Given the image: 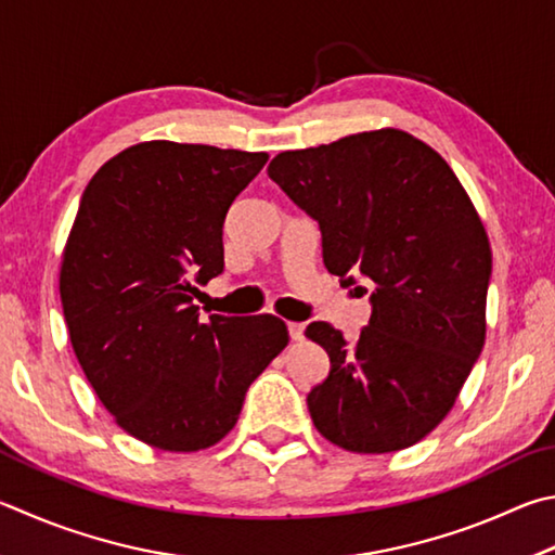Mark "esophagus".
<instances>
[{
	"mask_svg": "<svg viewBox=\"0 0 555 555\" xmlns=\"http://www.w3.org/2000/svg\"><path fill=\"white\" fill-rule=\"evenodd\" d=\"M304 330H306L304 322H288V335H291V339H294V341L304 339Z\"/></svg>",
	"mask_w": 555,
	"mask_h": 555,
	"instance_id": "34e87169",
	"label": "esophagus"
}]
</instances>
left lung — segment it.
Masks as SVG:
<instances>
[{
	"mask_svg": "<svg viewBox=\"0 0 555 555\" xmlns=\"http://www.w3.org/2000/svg\"><path fill=\"white\" fill-rule=\"evenodd\" d=\"M267 175L318 220L330 274L376 284L354 345L330 322L306 327L330 357L308 392L312 425L354 453L417 444L486 345L492 251L470 196L437 150L400 128L286 150Z\"/></svg>",
	"mask_w": 555,
	"mask_h": 555,
	"instance_id": "1",
	"label": "left lung"
}]
</instances>
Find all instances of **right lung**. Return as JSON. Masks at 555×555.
Returning a JSON list of instances; mask_svg holds the SVG:
<instances>
[{
    "instance_id": "add662e5",
    "label": "right lung",
    "mask_w": 555,
    "mask_h": 555,
    "mask_svg": "<svg viewBox=\"0 0 555 555\" xmlns=\"http://www.w3.org/2000/svg\"><path fill=\"white\" fill-rule=\"evenodd\" d=\"M267 153L145 140L99 167L60 261L75 357L130 437L159 451L218 444L249 383L288 345L276 315H208L196 286L223 271V220Z\"/></svg>"
}]
</instances>
